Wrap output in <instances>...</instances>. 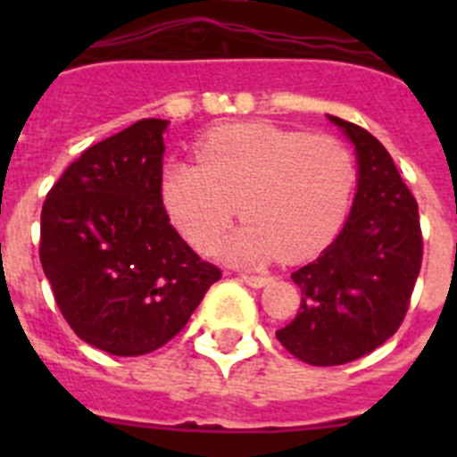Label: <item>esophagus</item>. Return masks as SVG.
Instances as JSON below:
<instances>
[{
    "label": "esophagus",
    "mask_w": 457,
    "mask_h": 457,
    "mask_svg": "<svg viewBox=\"0 0 457 457\" xmlns=\"http://www.w3.org/2000/svg\"><path fill=\"white\" fill-rule=\"evenodd\" d=\"M242 281L252 288H263L270 284V277H265V274H242Z\"/></svg>",
    "instance_id": "esophagus-1"
}]
</instances>
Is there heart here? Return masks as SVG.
<instances>
[{
  "label": "heart",
  "mask_w": 457,
  "mask_h": 457,
  "mask_svg": "<svg viewBox=\"0 0 457 457\" xmlns=\"http://www.w3.org/2000/svg\"><path fill=\"white\" fill-rule=\"evenodd\" d=\"M199 164L169 162L162 201L180 233L212 253L240 210L245 224L221 245L231 263L304 261L327 247L353 201V153L334 137L272 123H231L196 144Z\"/></svg>",
  "instance_id": "obj_1"
}]
</instances>
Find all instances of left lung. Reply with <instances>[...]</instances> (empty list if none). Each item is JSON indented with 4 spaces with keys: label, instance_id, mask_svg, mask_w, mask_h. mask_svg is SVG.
<instances>
[{
    "label": "left lung",
    "instance_id": "1",
    "mask_svg": "<svg viewBox=\"0 0 457 457\" xmlns=\"http://www.w3.org/2000/svg\"><path fill=\"white\" fill-rule=\"evenodd\" d=\"M357 153V194L337 240L297 272V316L278 343L311 366H341L394 337L423 258L417 201L386 148L369 130L329 116Z\"/></svg>",
    "mask_w": 457,
    "mask_h": 457
}]
</instances>
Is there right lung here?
I'll return each instance as SVG.
<instances>
[{"label": "right lung", "instance_id": "right-lung-1", "mask_svg": "<svg viewBox=\"0 0 457 457\" xmlns=\"http://www.w3.org/2000/svg\"><path fill=\"white\" fill-rule=\"evenodd\" d=\"M167 125L141 119L93 144L40 212V265L59 311L82 341L116 357L162 348L221 277L164 210Z\"/></svg>", "mask_w": 457, "mask_h": 457}]
</instances>
